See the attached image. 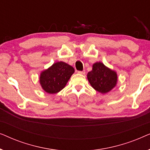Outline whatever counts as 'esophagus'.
Instances as JSON below:
<instances>
[{
    "label": "esophagus",
    "mask_w": 150,
    "mask_h": 150,
    "mask_svg": "<svg viewBox=\"0 0 150 150\" xmlns=\"http://www.w3.org/2000/svg\"><path fill=\"white\" fill-rule=\"evenodd\" d=\"M78 73L80 74H85V70H83V71H78Z\"/></svg>",
    "instance_id": "1"
}]
</instances>
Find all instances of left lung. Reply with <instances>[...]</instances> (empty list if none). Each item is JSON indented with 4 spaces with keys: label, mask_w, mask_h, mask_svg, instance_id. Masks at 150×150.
<instances>
[{
    "label": "left lung",
    "mask_w": 150,
    "mask_h": 150,
    "mask_svg": "<svg viewBox=\"0 0 150 150\" xmlns=\"http://www.w3.org/2000/svg\"><path fill=\"white\" fill-rule=\"evenodd\" d=\"M87 76L91 87L102 94L107 93L114 89L118 80L116 71L101 62L93 63L92 70L88 72Z\"/></svg>",
    "instance_id": "8db88e82"
}]
</instances>
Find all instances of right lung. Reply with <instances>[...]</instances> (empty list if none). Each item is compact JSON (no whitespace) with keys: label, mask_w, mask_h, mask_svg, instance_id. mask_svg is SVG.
<instances>
[{"label":"right lung","mask_w":150,"mask_h":150,"mask_svg":"<svg viewBox=\"0 0 150 150\" xmlns=\"http://www.w3.org/2000/svg\"><path fill=\"white\" fill-rule=\"evenodd\" d=\"M74 73L73 67L63 61H58L41 72L40 85L46 93H57L65 87Z\"/></svg>","instance_id":"obj_1"}]
</instances>
